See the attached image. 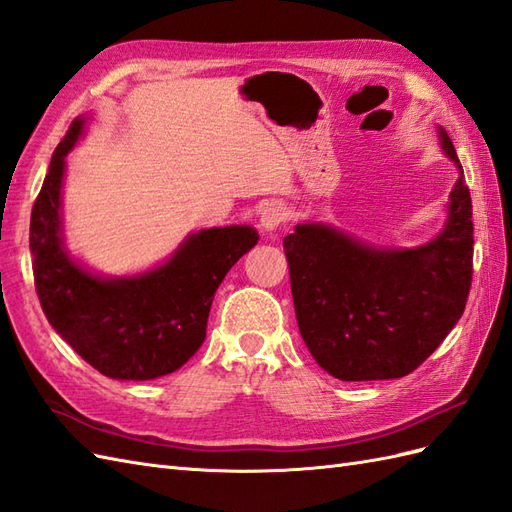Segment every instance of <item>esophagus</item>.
<instances>
[{
	"label": "esophagus",
	"instance_id": "obj_1",
	"mask_svg": "<svg viewBox=\"0 0 512 512\" xmlns=\"http://www.w3.org/2000/svg\"><path fill=\"white\" fill-rule=\"evenodd\" d=\"M287 212L281 203H268L264 209H261L259 216V227L261 231L272 233L277 227H281V222H285Z\"/></svg>",
	"mask_w": 512,
	"mask_h": 512
}]
</instances>
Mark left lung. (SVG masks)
Listing matches in <instances>:
<instances>
[{"mask_svg":"<svg viewBox=\"0 0 512 512\" xmlns=\"http://www.w3.org/2000/svg\"><path fill=\"white\" fill-rule=\"evenodd\" d=\"M443 153L458 168L448 218L422 246H376L326 222H300L283 240L300 335L339 381L411 374L461 320L471 287V196L448 131Z\"/></svg>","mask_w":512,"mask_h":512,"instance_id":"left-lung-1","label":"left lung"}]
</instances>
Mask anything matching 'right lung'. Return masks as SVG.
I'll return each instance as SVG.
<instances>
[{"mask_svg":"<svg viewBox=\"0 0 512 512\" xmlns=\"http://www.w3.org/2000/svg\"><path fill=\"white\" fill-rule=\"evenodd\" d=\"M77 116L49 164L32 207L36 294L49 324L86 363L116 381H151L179 370L201 348L222 279L259 235L248 225L190 233L164 264L101 277L69 255L62 235L67 155L84 136Z\"/></svg>","mask_w":512,"mask_h":512,"instance_id":"add662e5","label":"right lung"}]
</instances>
